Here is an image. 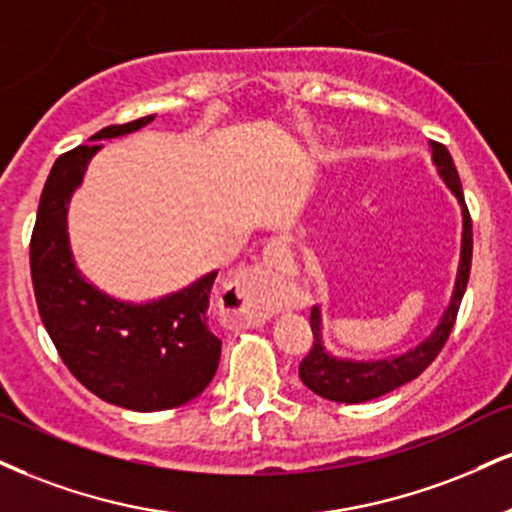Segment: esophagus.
<instances>
[{"label": "esophagus", "mask_w": 512, "mask_h": 512, "mask_svg": "<svg viewBox=\"0 0 512 512\" xmlns=\"http://www.w3.org/2000/svg\"><path fill=\"white\" fill-rule=\"evenodd\" d=\"M269 264H279L286 260L288 243L286 240L276 238L264 250ZM226 298L233 300L236 312L248 326H260L272 315V305H269V286H267V272L260 267L240 269L226 286Z\"/></svg>", "instance_id": "34e87169"}]
</instances>
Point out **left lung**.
Returning <instances> with one entry per match:
<instances>
[{
  "label": "left lung",
  "mask_w": 512,
  "mask_h": 512,
  "mask_svg": "<svg viewBox=\"0 0 512 512\" xmlns=\"http://www.w3.org/2000/svg\"><path fill=\"white\" fill-rule=\"evenodd\" d=\"M432 159L443 183L451 188V193L463 205V245H460V264L451 303H448L436 329L422 343H417L408 353L384 357V360H343V357L331 355L322 341V312H319V307H312L310 326L315 343H312L305 360L300 362L298 372L303 384L310 391H315L317 396L336 400V403H365V400H374L384 396V393L396 391L403 384H408V381L420 377L424 369L432 365L434 357L441 353V348L446 346L448 336H451L455 317H458L460 310V300H463L467 279H470L472 219L465 207L463 186H460V176L453 164L451 152L439 143H432Z\"/></svg>",
  "instance_id": "1"
}]
</instances>
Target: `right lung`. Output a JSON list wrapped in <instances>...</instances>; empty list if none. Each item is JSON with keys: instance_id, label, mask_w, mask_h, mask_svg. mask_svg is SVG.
Masks as SVG:
<instances>
[{"instance_id": "add662e5", "label": "right lung", "mask_w": 512, "mask_h": 512, "mask_svg": "<svg viewBox=\"0 0 512 512\" xmlns=\"http://www.w3.org/2000/svg\"><path fill=\"white\" fill-rule=\"evenodd\" d=\"M155 114L107 126L90 145L64 152L42 188L30 238L35 300L61 360L97 398L135 412L169 410L207 389L219 367L221 341L209 331L207 307L217 272L152 303H123L85 281L69 243L71 195L83 183L97 140L119 138Z\"/></svg>"}]
</instances>
